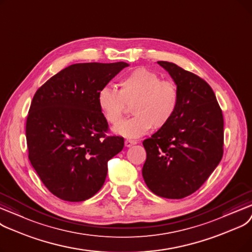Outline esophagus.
Returning <instances> with one entry per match:
<instances>
[{"instance_id": "34e87169", "label": "esophagus", "mask_w": 252, "mask_h": 252, "mask_svg": "<svg viewBox=\"0 0 252 252\" xmlns=\"http://www.w3.org/2000/svg\"><path fill=\"white\" fill-rule=\"evenodd\" d=\"M135 143H136V141H135V140H130V139H126V140H125V147H127V148H130V147L134 146Z\"/></svg>"}]
</instances>
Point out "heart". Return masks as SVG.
<instances>
[{"mask_svg": "<svg viewBox=\"0 0 252 252\" xmlns=\"http://www.w3.org/2000/svg\"><path fill=\"white\" fill-rule=\"evenodd\" d=\"M119 91L103 86L97 91L96 100L100 112L111 125L122 121L125 104L133 115L114 129L115 133L124 137L137 138L154 128L164 127L173 118L179 95L172 81H161L159 75L146 67L130 71L119 83Z\"/></svg>", "mask_w": 252, "mask_h": 252, "instance_id": "b5f03b06", "label": "heart"}]
</instances>
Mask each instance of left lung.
I'll list each match as a JSON object with an SVG mask.
<instances>
[{"label":"left lung","instance_id":"left-lung-1","mask_svg":"<svg viewBox=\"0 0 252 252\" xmlns=\"http://www.w3.org/2000/svg\"><path fill=\"white\" fill-rule=\"evenodd\" d=\"M177 87V110L168 124L143 140L142 177L154 194L182 199L206 182L222 158L223 117L208 84L168 62H158Z\"/></svg>","mask_w":252,"mask_h":252}]
</instances>
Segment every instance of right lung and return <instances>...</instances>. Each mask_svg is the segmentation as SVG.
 Returning a JSON list of instances; mask_svg holds the SVG:
<instances>
[{
	"label": "right lung",
	"instance_id": "1",
	"mask_svg": "<svg viewBox=\"0 0 252 252\" xmlns=\"http://www.w3.org/2000/svg\"><path fill=\"white\" fill-rule=\"evenodd\" d=\"M128 63H76L35 92L27 120L29 159L53 195L85 201L101 189L107 161L124 148V138L105 136L107 122L97 91Z\"/></svg>",
	"mask_w": 252,
	"mask_h": 252
}]
</instances>
